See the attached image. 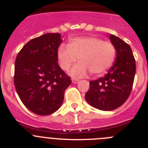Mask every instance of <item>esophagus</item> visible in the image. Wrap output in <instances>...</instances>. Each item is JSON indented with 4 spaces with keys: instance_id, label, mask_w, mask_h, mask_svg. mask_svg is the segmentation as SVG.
<instances>
[{
    "instance_id": "1",
    "label": "esophagus",
    "mask_w": 148,
    "mask_h": 148,
    "mask_svg": "<svg viewBox=\"0 0 148 148\" xmlns=\"http://www.w3.org/2000/svg\"><path fill=\"white\" fill-rule=\"evenodd\" d=\"M79 82V80L77 79H72V83H74V84H77Z\"/></svg>"
}]
</instances>
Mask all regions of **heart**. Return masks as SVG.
<instances>
[{"label":"heart","mask_w":148,"mask_h":148,"mask_svg":"<svg viewBox=\"0 0 148 148\" xmlns=\"http://www.w3.org/2000/svg\"><path fill=\"white\" fill-rule=\"evenodd\" d=\"M117 50L110 41H103L96 36L74 38L68 46L61 45L57 50V57L62 69L67 71L77 61L70 71L73 77H81L88 71L92 75H99L107 71L114 64Z\"/></svg>","instance_id":"obj_1"}]
</instances>
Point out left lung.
I'll use <instances>...</instances> for the list:
<instances>
[{"mask_svg":"<svg viewBox=\"0 0 148 148\" xmlns=\"http://www.w3.org/2000/svg\"><path fill=\"white\" fill-rule=\"evenodd\" d=\"M110 38L117 50L115 62L104 77L89 82V89L85 95L90 105L104 111L115 110L126 102L132 91L136 71L130 46L112 34Z\"/></svg>","mask_w":148,"mask_h":148,"instance_id":"left-lung-1","label":"left lung"}]
</instances>
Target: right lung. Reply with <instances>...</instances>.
<instances>
[{"label":"right lung","instance_id":"obj_1","mask_svg":"<svg viewBox=\"0 0 148 148\" xmlns=\"http://www.w3.org/2000/svg\"><path fill=\"white\" fill-rule=\"evenodd\" d=\"M62 41L60 34H46L28 41L16 56V92L25 107L38 115L56 112L71 82L57 62Z\"/></svg>","mask_w":148,"mask_h":148}]
</instances>
